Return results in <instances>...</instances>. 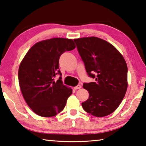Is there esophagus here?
Returning a JSON list of instances; mask_svg holds the SVG:
<instances>
[{"instance_id":"1","label":"esophagus","mask_w":146,"mask_h":146,"mask_svg":"<svg viewBox=\"0 0 146 146\" xmlns=\"http://www.w3.org/2000/svg\"><path fill=\"white\" fill-rule=\"evenodd\" d=\"M81 87H82V86H81L80 84H78V85H77L76 86H75V87H74V89H75V90H78V89H80V88H81Z\"/></svg>"}]
</instances>
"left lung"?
Listing matches in <instances>:
<instances>
[{"label":"left lung","mask_w":146,"mask_h":146,"mask_svg":"<svg viewBox=\"0 0 146 146\" xmlns=\"http://www.w3.org/2000/svg\"><path fill=\"white\" fill-rule=\"evenodd\" d=\"M89 77L95 82L84 83L89 98L82 103L86 112L104 117L113 112L124 98L127 87V67L119 51L97 37L74 39Z\"/></svg>","instance_id":"8db88e82"}]
</instances>
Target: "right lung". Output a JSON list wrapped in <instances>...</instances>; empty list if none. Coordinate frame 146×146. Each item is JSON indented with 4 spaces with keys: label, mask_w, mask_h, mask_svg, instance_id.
<instances>
[{
    "label": "right lung",
    "mask_w": 146,
    "mask_h": 146,
    "mask_svg": "<svg viewBox=\"0 0 146 146\" xmlns=\"http://www.w3.org/2000/svg\"><path fill=\"white\" fill-rule=\"evenodd\" d=\"M76 46L72 40L54 38L35 44L25 55L19 69V82L26 102L34 112L52 117L64 108L72 90L63 84L59 59ZM61 76L56 82V75Z\"/></svg>",
    "instance_id": "add662e5"
}]
</instances>
